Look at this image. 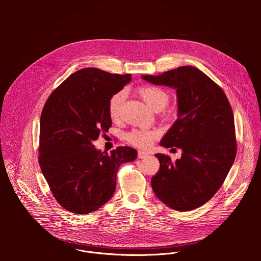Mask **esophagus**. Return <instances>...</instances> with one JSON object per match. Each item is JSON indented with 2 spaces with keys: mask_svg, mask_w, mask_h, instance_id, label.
Wrapping results in <instances>:
<instances>
[{
  "mask_svg": "<svg viewBox=\"0 0 261 261\" xmlns=\"http://www.w3.org/2000/svg\"><path fill=\"white\" fill-rule=\"evenodd\" d=\"M147 156H148V154H147V153H145V152H142V151H139V152H138V155H137V157H138L139 159L146 158Z\"/></svg>",
  "mask_w": 261,
  "mask_h": 261,
  "instance_id": "obj_1",
  "label": "esophagus"
}]
</instances>
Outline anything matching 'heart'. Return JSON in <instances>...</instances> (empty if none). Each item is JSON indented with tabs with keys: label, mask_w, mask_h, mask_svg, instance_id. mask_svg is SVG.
I'll return each instance as SVG.
<instances>
[{
	"label": "heart",
	"mask_w": 261,
	"mask_h": 261,
	"mask_svg": "<svg viewBox=\"0 0 261 261\" xmlns=\"http://www.w3.org/2000/svg\"><path fill=\"white\" fill-rule=\"evenodd\" d=\"M139 96L143 99V101L150 106L153 110H161L168 103L169 95L168 93L159 87L155 86H144L138 89ZM125 99V93L123 91L116 93L109 100L108 104V113L111 120H118L121 115V110L123 106V102ZM158 132L155 130H133L127 134V140L141 148L148 147L152 144V141Z\"/></svg>",
	"instance_id": "b5f03b06"
}]
</instances>
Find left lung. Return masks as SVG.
Wrapping results in <instances>:
<instances>
[{
    "mask_svg": "<svg viewBox=\"0 0 261 261\" xmlns=\"http://www.w3.org/2000/svg\"><path fill=\"white\" fill-rule=\"evenodd\" d=\"M142 80L176 91L177 120L162 138L181 157L156 154L160 169L152 177L156 196L170 208L187 212L208 201L220 189L237 155L234 118L223 90L199 69L180 66Z\"/></svg>",
    "mask_w": 261,
    "mask_h": 261,
    "instance_id": "1",
    "label": "left lung"
}]
</instances>
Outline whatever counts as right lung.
I'll use <instances>...</instances> for the list:
<instances>
[{
  "label": "right lung",
  "mask_w": 261,
  "mask_h": 261,
  "mask_svg": "<svg viewBox=\"0 0 261 261\" xmlns=\"http://www.w3.org/2000/svg\"><path fill=\"white\" fill-rule=\"evenodd\" d=\"M131 77L81 69L51 93L43 107L39 164L56 200L71 213L89 214L105 204L116 191L121 164L137 157L129 146L107 154L93 144L111 127L110 98Z\"/></svg>",
  "instance_id": "1"
}]
</instances>
